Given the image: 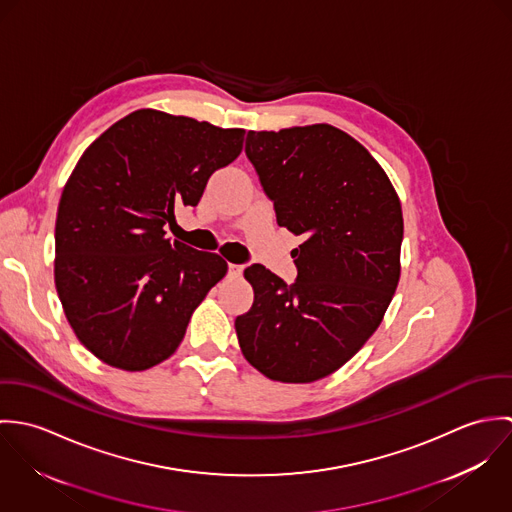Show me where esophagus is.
Listing matches in <instances>:
<instances>
[{
  "mask_svg": "<svg viewBox=\"0 0 512 512\" xmlns=\"http://www.w3.org/2000/svg\"><path fill=\"white\" fill-rule=\"evenodd\" d=\"M242 266L240 264H228V276H232V278H238L240 274H242Z\"/></svg>",
  "mask_w": 512,
  "mask_h": 512,
  "instance_id": "1",
  "label": "esophagus"
}]
</instances>
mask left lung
I'll return each instance as SVG.
<instances>
[{
  "label": "left lung",
  "instance_id": "obj_1",
  "mask_svg": "<svg viewBox=\"0 0 512 512\" xmlns=\"http://www.w3.org/2000/svg\"><path fill=\"white\" fill-rule=\"evenodd\" d=\"M244 151L278 224L303 242L293 284L244 270L254 303L234 321L238 343L268 378L313 382L378 329L400 280L402 207L365 147L329 124L248 132Z\"/></svg>",
  "mask_w": 512,
  "mask_h": 512
}]
</instances>
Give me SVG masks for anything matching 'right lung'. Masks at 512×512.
I'll return each mask as SVG.
<instances>
[{"label":"right lung","mask_w":512,"mask_h":512,"mask_svg":"<svg viewBox=\"0 0 512 512\" xmlns=\"http://www.w3.org/2000/svg\"><path fill=\"white\" fill-rule=\"evenodd\" d=\"M244 130L136 110L82 153L55 226V284L78 341L106 365L146 370L171 357L226 274L219 254L165 238L197 207Z\"/></svg>","instance_id":"right-lung-1"}]
</instances>
